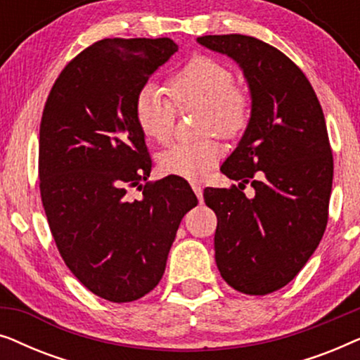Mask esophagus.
Wrapping results in <instances>:
<instances>
[{"label":"esophagus","instance_id":"esophagus-1","mask_svg":"<svg viewBox=\"0 0 360 360\" xmlns=\"http://www.w3.org/2000/svg\"><path fill=\"white\" fill-rule=\"evenodd\" d=\"M191 188H193L195 195L198 196V200L201 201V198H203V188H201V185H198V184H191Z\"/></svg>","mask_w":360,"mask_h":360}]
</instances>
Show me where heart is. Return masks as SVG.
I'll use <instances>...</instances> for the list:
<instances>
[{
    "instance_id": "obj_1",
    "label": "heart",
    "mask_w": 360,
    "mask_h": 360,
    "mask_svg": "<svg viewBox=\"0 0 360 360\" xmlns=\"http://www.w3.org/2000/svg\"><path fill=\"white\" fill-rule=\"evenodd\" d=\"M233 70L210 56H193L169 78L170 100L155 85L137 91L134 117L142 134L164 144L172 137L176 111H200V134H218L236 139L252 120V95L236 85ZM223 146L216 137L174 144L159 157L160 172L185 180H200L213 169Z\"/></svg>"
}]
</instances>
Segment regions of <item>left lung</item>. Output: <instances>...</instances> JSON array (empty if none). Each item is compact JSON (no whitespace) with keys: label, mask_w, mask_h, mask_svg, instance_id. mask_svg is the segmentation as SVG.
<instances>
[{"label":"left lung","mask_w":360,"mask_h":360,"mask_svg":"<svg viewBox=\"0 0 360 360\" xmlns=\"http://www.w3.org/2000/svg\"><path fill=\"white\" fill-rule=\"evenodd\" d=\"M198 42L239 63L254 101L249 127L221 167L240 184L203 193L218 218L216 265L238 292L267 295L297 277L326 229L334 165L323 108L302 68L270 44L243 34Z\"/></svg>","instance_id":"obj_1"}]
</instances>
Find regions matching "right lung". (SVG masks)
Listing matches in <instances>:
<instances>
[{
  "label": "right lung",
  "instance_id": "obj_1",
  "mask_svg": "<svg viewBox=\"0 0 360 360\" xmlns=\"http://www.w3.org/2000/svg\"><path fill=\"white\" fill-rule=\"evenodd\" d=\"M179 46L169 37L103 39L63 67L39 131V190L70 272L112 303L139 300L164 275L186 211L180 176L147 181L152 160L134 117L137 91ZM143 191L129 200L127 191Z\"/></svg>",
  "mask_w": 360,
  "mask_h": 360
}]
</instances>
